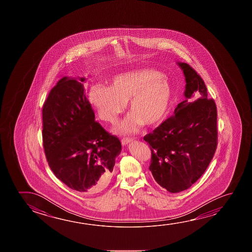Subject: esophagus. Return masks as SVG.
<instances>
[{
  "label": "esophagus",
  "mask_w": 252,
  "mask_h": 252,
  "mask_svg": "<svg viewBox=\"0 0 252 252\" xmlns=\"http://www.w3.org/2000/svg\"><path fill=\"white\" fill-rule=\"evenodd\" d=\"M132 140V139H130V138H123V139L121 140V143H122L123 146H126V145H127L128 143H130Z\"/></svg>",
  "instance_id": "obj_1"
}]
</instances>
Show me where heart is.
<instances>
[{
  "instance_id": "b5f03b06",
  "label": "heart",
  "mask_w": 252,
  "mask_h": 252,
  "mask_svg": "<svg viewBox=\"0 0 252 252\" xmlns=\"http://www.w3.org/2000/svg\"><path fill=\"white\" fill-rule=\"evenodd\" d=\"M172 91L161 73L140 69L117 74L108 88L95 85L90 91V100L98 117L114 123L125 103L131 114L120 125V132L135 131L144 124L153 126L164 120L171 102Z\"/></svg>"
}]
</instances>
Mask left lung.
Returning a JSON list of instances; mask_svg holds the SVG:
<instances>
[{
    "mask_svg": "<svg viewBox=\"0 0 252 252\" xmlns=\"http://www.w3.org/2000/svg\"><path fill=\"white\" fill-rule=\"evenodd\" d=\"M178 64L186 76V100L144 136L151 150L149 170L157 184L172 193L190 188L202 176L218 143L215 100L207 98L206 84L190 65ZM195 94L199 97L193 101Z\"/></svg>",
    "mask_w": 252,
    "mask_h": 252,
    "instance_id": "8db88e82",
    "label": "left lung"
}]
</instances>
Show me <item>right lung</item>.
<instances>
[{
    "label": "right lung",
    "instance_id": "1",
    "mask_svg": "<svg viewBox=\"0 0 252 252\" xmlns=\"http://www.w3.org/2000/svg\"><path fill=\"white\" fill-rule=\"evenodd\" d=\"M63 77L42 110L43 146L50 169L72 190L96 193L112 178L121 142L95 120L83 82Z\"/></svg>",
    "mask_w": 252,
    "mask_h": 252
}]
</instances>
